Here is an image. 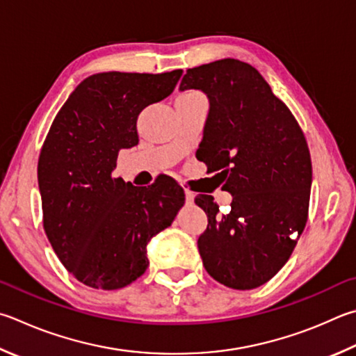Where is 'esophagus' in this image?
Wrapping results in <instances>:
<instances>
[{
  "mask_svg": "<svg viewBox=\"0 0 356 356\" xmlns=\"http://www.w3.org/2000/svg\"><path fill=\"white\" fill-rule=\"evenodd\" d=\"M185 200H186V204L191 205L193 202H195V193L190 190H185Z\"/></svg>",
  "mask_w": 356,
  "mask_h": 356,
  "instance_id": "esophagus-1",
  "label": "esophagus"
}]
</instances>
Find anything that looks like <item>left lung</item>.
<instances>
[{
  "instance_id": "obj_1",
  "label": "left lung",
  "mask_w": 356,
  "mask_h": 356,
  "mask_svg": "<svg viewBox=\"0 0 356 356\" xmlns=\"http://www.w3.org/2000/svg\"><path fill=\"white\" fill-rule=\"evenodd\" d=\"M209 99L199 156L227 177L230 211L209 195L195 202L209 225L197 240L213 279L252 289L279 273L307 224L312 159L293 113L249 63L221 59L190 68L179 87Z\"/></svg>"
}]
</instances>
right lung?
<instances>
[{"mask_svg": "<svg viewBox=\"0 0 356 356\" xmlns=\"http://www.w3.org/2000/svg\"><path fill=\"white\" fill-rule=\"evenodd\" d=\"M180 76H88L44 140L37 168L43 227L63 266L90 288L120 289L145 274L147 244L185 204L171 177L149 188L112 177L118 152L138 145L140 112L168 98Z\"/></svg>", "mask_w": 356, "mask_h": 356, "instance_id": "add662e5", "label": "right lung"}]
</instances>
